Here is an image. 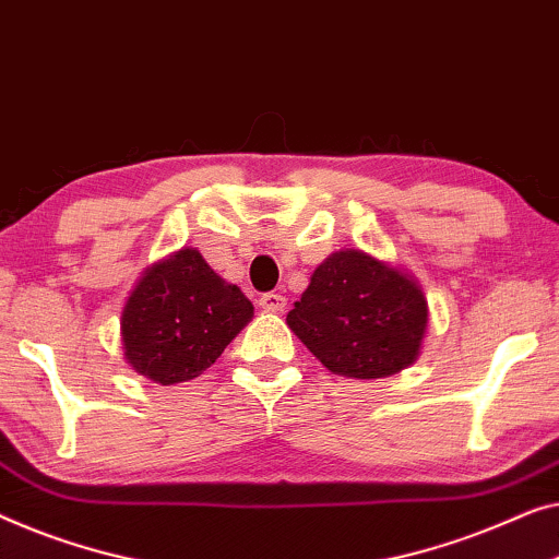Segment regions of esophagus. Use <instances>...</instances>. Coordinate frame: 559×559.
I'll return each instance as SVG.
<instances>
[{
    "mask_svg": "<svg viewBox=\"0 0 559 559\" xmlns=\"http://www.w3.org/2000/svg\"><path fill=\"white\" fill-rule=\"evenodd\" d=\"M260 307L264 312H285L287 299L277 293H266L260 297Z\"/></svg>",
    "mask_w": 559,
    "mask_h": 559,
    "instance_id": "esophagus-1",
    "label": "esophagus"
}]
</instances>
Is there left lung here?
<instances>
[{"label": "left lung", "instance_id": "left-lung-1", "mask_svg": "<svg viewBox=\"0 0 559 559\" xmlns=\"http://www.w3.org/2000/svg\"><path fill=\"white\" fill-rule=\"evenodd\" d=\"M287 325L330 373L385 378L416 362L428 305L411 274L343 249L312 272Z\"/></svg>", "mask_w": 559, "mask_h": 559}]
</instances>
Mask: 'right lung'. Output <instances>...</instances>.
Segmentation results:
<instances>
[{
	"label": "right lung",
	"instance_id": "right-lung-1",
	"mask_svg": "<svg viewBox=\"0 0 559 559\" xmlns=\"http://www.w3.org/2000/svg\"><path fill=\"white\" fill-rule=\"evenodd\" d=\"M254 318V305L224 282L199 249H179L143 272L120 314L128 366L174 385L204 373Z\"/></svg>",
	"mask_w": 559,
	"mask_h": 559
}]
</instances>
